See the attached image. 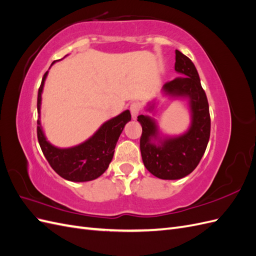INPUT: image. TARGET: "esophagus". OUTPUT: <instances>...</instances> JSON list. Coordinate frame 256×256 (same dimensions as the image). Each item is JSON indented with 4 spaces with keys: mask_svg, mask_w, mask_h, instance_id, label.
I'll use <instances>...</instances> for the list:
<instances>
[{
    "mask_svg": "<svg viewBox=\"0 0 256 256\" xmlns=\"http://www.w3.org/2000/svg\"><path fill=\"white\" fill-rule=\"evenodd\" d=\"M140 111H141V108H140V106H138V104H136V102L131 104L130 112H131V115H132L134 120H136L138 118V113H140Z\"/></svg>",
    "mask_w": 256,
    "mask_h": 256,
    "instance_id": "esophagus-1",
    "label": "esophagus"
}]
</instances>
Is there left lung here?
<instances>
[{
  "instance_id": "left-lung-1",
  "label": "left lung",
  "mask_w": 256,
  "mask_h": 256,
  "mask_svg": "<svg viewBox=\"0 0 256 256\" xmlns=\"http://www.w3.org/2000/svg\"><path fill=\"white\" fill-rule=\"evenodd\" d=\"M175 72L178 78L162 86V95L188 99L191 122L180 136H164L158 124L148 115H138L142 126L140 150L145 168L160 180H180L189 175L202 159L210 136V115L205 92L194 64L180 51H175ZM156 102L146 106L154 113Z\"/></svg>"
}]
</instances>
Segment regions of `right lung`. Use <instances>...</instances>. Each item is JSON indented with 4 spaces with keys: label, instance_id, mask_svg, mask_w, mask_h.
<instances>
[{
    "label": "right lung",
    "instance_id": "right-lung-1",
    "mask_svg": "<svg viewBox=\"0 0 256 256\" xmlns=\"http://www.w3.org/2000/svg\"><path fill=\"white\" fill-rule=\"evenodd\" d=\"M56 63L53 62L51 66ZM48 72L38 90L37 112L40 118L37 120V138L40 148L48 160L51 168L64 180L83 182L94 180L102 175L112 161L114 148L126 124L131 120L129 110L104 122L96 132L86 141L68 148H60L52 145L44 136L40 122L42 94Z\"/></svg>",
    "mask_w": 256,
    "mask_h": 256
}]
</instances>
